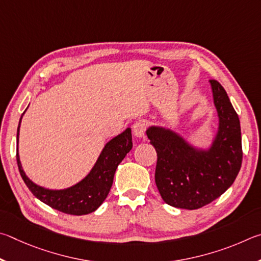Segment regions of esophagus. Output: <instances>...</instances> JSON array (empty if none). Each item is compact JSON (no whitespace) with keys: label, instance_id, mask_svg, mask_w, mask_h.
Instances as JSON below:
<instances>
[{"label":"esophagus","instance_id":"1","mask_svg":"<svg viewBox=\"0 0 261 261\" xmlns=\"http://www.w3.org/2000/svg\"><path fill=\"white\" fill-rule=\"evenodd\" d=\"M133 134L135 138L144 139L145 136V123L144 121H136L133 125Z\"/></svg>","mask_w":261,"mask_h":261}]
</instances>
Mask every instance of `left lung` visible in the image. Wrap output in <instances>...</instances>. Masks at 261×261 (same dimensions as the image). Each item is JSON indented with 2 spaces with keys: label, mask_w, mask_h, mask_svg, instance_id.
I'll return each mask as SVG.
<instances>
[{
  "label": "left lung",
  "mask_w": 261,
  "mask_h": 261,
  "mask_svg": "<svg viewBox=\"0 0 261 261\" xmlns=\"http://www.w3.org/2000/svg\"><path fill=\"white\" fill-rule=\"evenodd\" d=\"M218 128L207 147L189 142L161 125L145 130L157 151L154 181L162 198L176 208L196 210L211 203L234 184L242 165L240 119L223 87L210 80Z\"/></svg>",
  "instance_id": "8db88e82"
}]
</instances>
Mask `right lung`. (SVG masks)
<instances>
[{
  "label": "right lung",
  "instance_id": "1",
  "mask_svg": "<svg viewBox=\"0 0 261 261\" xmlns=\"http://www.w3.org/2000/svg\"><path fill=\"white\" fill-rule=\"evenodd\" d=\"M24 113L21 114L19 125H18L17 144L19 143V128ZM132 148H133L132 128L128 127L122 133L114 136L107 142L97 161L84 179L64 189H48L32 181L22 168L18 148L17 164L27 188L41 202L63 213L85 216V214L96 211L107 198L113 184V176L117 167Z\"/></svg>",
  "mask_w": 261,
  "mask_h": 261
}]
</instances>
